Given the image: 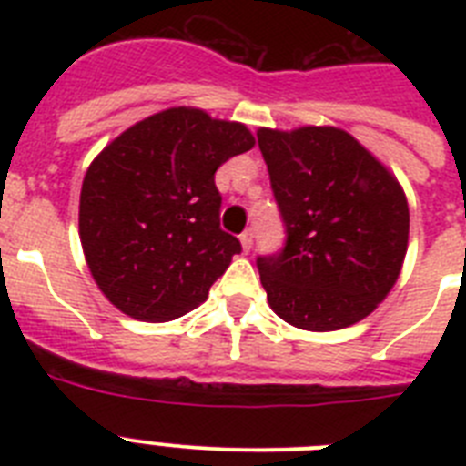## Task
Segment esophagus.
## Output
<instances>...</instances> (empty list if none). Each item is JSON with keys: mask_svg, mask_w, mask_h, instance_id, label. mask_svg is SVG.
Returning <instances> with one entry per match:
<instances>
[{"mask_svg": "<svg viewBox=\"0 0 466 466\" xmlns=\"http://www.w3.org/2000/svg\"><path fill=\"white\" fill-rule=\"evenodd\" d=\"M240 242H242V249H245V252H249L254 245V228H247L245 233L240 236Z\"/></svg>", "mask_w": 466, "mask_h": 466, "instance_id": "1", "label": "esophagus"}]
</instances>
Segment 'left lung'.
Masks as SVG:
<instances>
[{"label": "left lung", "instance_id": "obj_1", "mask_svg": "<svg viewBox=\"0 0 466 466\" xmlns=\"http://www.w3.org/2000/svg\"><path fill=\"white\" fill-rule=\"evenodd\" d=\"M287 240L258 257L268 303L284 322L336 331L371 315L409 247V203L380 160L340 127H261Z\"/></svg>", "mask_w": 466, "mask_h": 466}]
</instances>
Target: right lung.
Returning <instances> with one entry per match:
<instances>
[{
  "mask_svg": "<svg viewBox=\"0 0 466 466\" xmlns=\"http://www.w3.org/2000/svg\"><path fill=\"white\" fill-rule=\"evenodd\" d=\"M252 147L242 123L172 106L127 127L90 163L79 203L81 247L118 310L170 322L208 299L242 252L219 226L214 172Z\"/></svg>",
  "mask_w": 466,
  "mask_h": 466,
  "instance_id": "right-lung-1",
  "label": "right lung"
}]
</instances>
